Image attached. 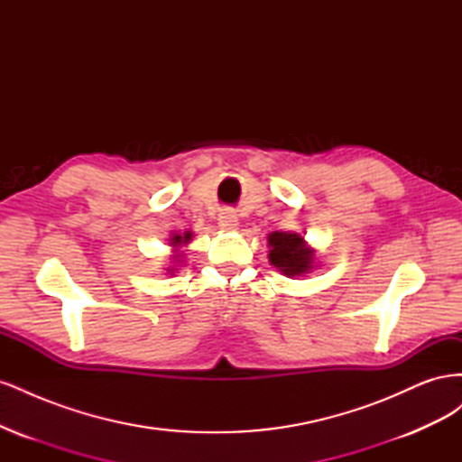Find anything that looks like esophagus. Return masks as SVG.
I'll use <instances>...</instances> for the list:
<instances>
[{
    "mask_svg": "<svg viewBox=\"0 0 462 462\" xmlns=\"http://www.w3.org/2000/svg\"><path fill=\"white\" fill-rule=\"evenodd\" d=\"M217 221H219V227L223 231H235L236 227H239V217H236V214L231 212V209H226V212H221Z\"/></svg>",
    "mask_w": 462,
    "mask_h": 462,
    "instance_id": "obj_1",
    "label": "esophagus"
}]
</instances>
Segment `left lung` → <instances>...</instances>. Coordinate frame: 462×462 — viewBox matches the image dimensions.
<instances>
[{
	"label": "left lung",
	"instance_id": "1",
	"mask_svg": "<svg viewBox=\"0 0 462 462\" xmlns=\"http://www.w3.org/2000/svg\"><path fill=\"white\" fill-rule=\"evenodd\" d=\"M270 263L287 277L304 275L314 268V250L304 236L289 231H273L268 236Z\"/></svg>",
	"mask_w": 462,
	"mask_h": 462
}]
</instances>
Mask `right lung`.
<instances>
[{"instance_id":"1","label":"right lung","mask_w":462,"mask_h":462,"mask_svg":"<svg viewBox=\"0 0 462 462\" xmlns=\"http://www.w3.org/2000/svg\"><path fill=\"white\" fill-rule=\"evenodd\" d=\"M190 239H192V233L190 231H187V233H183V235H179V233H173V236H171V246H175V248H179V246H185V245H189L190 243ZM179 256V254H177ZM175 256V258H177Z\"/></svg>"}]
</instances>
